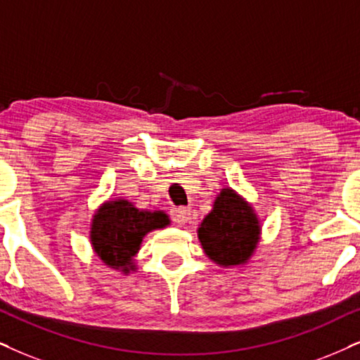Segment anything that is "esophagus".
Segmentation results:
<instances>
[{"label": "esophagus", "mask_w": 360, "mask_h": 360, "mask_svg": "<svg viewBox=\"0 0 360 360\" xmlns=\"http://www.w3.org/2000/svg\"><path fill=\"white\" fill-rule=\"evenodd\" d=\"M189 216H191V211H189L188 207L179 206V207H172V209H171V217H172V221H174L176 224H179V226L186 224V222L189 221Z\"/></svg>", "instance_id": "34e87169"}]
</instances>
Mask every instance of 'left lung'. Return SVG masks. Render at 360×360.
Wrapping results in <instances>:
<instances>
[{
  "instance_id": "1",
  "label": "left lung",
  "mask_w": 360,
  "mask_h": 360,
  "mask_svg": "<svg viewBox=\"0 0 360 360\" xmlns=\"http://www.w3.org/2000/svg\"><path fill=\"white\" fill-rule=\"evenodd\" d=\"M198 238L204 254L217 266H243L256 251L261 224L251 204L234 189L224 188L199 224Z\"/></svg>"
}]
</instances>
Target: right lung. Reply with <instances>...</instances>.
Masks as SVG:
<instances>
[{"instance_id": "right-lung-1", "label": "right lung", "mask_w": 360, "mask_h": 360, "mask_svg": "<svg viewBox=\"0 0 360 360\" xmlns=\"http://www.w3.org/2000/svg\"><path fill=\"white\" fill-rule=\"evenodd\" d=\"M169 224V216L162 211L138 209L126 199L106 201L91 221V245L108 267L129 274L136 269L133 261L144 236Z\"/></svg>"}]
</instances>
